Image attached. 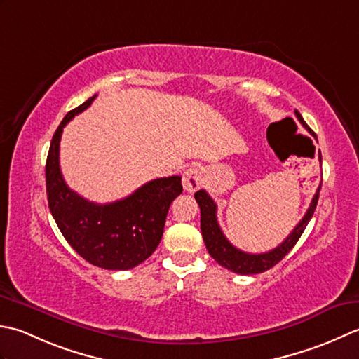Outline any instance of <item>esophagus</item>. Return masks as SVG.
Returning <instances> with one entry per match:
<instances>
[{
    "label": "esophagus",
    "instance_id": "obj_1",
    "mask_svg": "<svg viewBox=\"0 0 359 359\" xmlns=\"http://www.w3.org/2000/svg\"><path fill=\"white\" fill-rule=\"evenodd\" d=\"M204 181V172L201 167H189L187 170L182 173V187L187 192H195L203 186Z\"/></svg>",
    "mask_w": 359,
    "mask_h": 359
}]
</instances>
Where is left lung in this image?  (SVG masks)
Returning a JSON list of instances; mask_svg holds the SVG:
<instances>
[{
  "label": "left lung",
  "mask_w": 359,
  "mask_h": 359,
  "mask_svg": "<svg viewBox=\"0 0 359 359\" xmlns=\"http://www.w3.org/2000/svg\"><path fill=\"white\" fill-rule=\"evenodd\" d=\"M294 113L299 122H301L302 126L314 136L311 128L306 126V122L302 119L301 113H299L297 109ZM319 161H320V153H319ZM319 192H320V184L316 190V194H314L313 200L310 203V208L306 210V214L304 215L302 220L299 222V224L291 231L290 236L285 238L279 246L263 254H250V252H243L237 250V248L224 237L223 231L220 229V224L217 222V204L210 198L206 190L204 189L198 190V192H195V200L198 203L200 210H201V233H203L204 245H206L210 257H214L217 263H220L222 266L237 274H259V273L266 271L269 268H273L292 250V248H294L297 240L301 238L306 224H309V222L311 220L314 209H316Z\"/></svg>",
  "instance_id": "left-lung-1"
}]
</instances>
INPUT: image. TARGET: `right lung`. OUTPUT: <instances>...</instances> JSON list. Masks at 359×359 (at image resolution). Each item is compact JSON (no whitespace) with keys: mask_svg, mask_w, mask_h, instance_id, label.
Returning <instances> with one entry per match:
<instances>
[{"mask_svg":"<svg viewBox=\"0 0 359 359\" xmlns=\"http://www.w3.org/2000/svg\"><path fill=\"white\" fill-rule=\"evenodd\" d=\"M96 96L65 116L50 141L46 159L48 204L58 229L80 257L91 265L123 271L155 252L163 238L172 201L182 192L181 177L149 181L127 198L97 204L85 200L65 182L58 151L63 128L93 104Z\"/></svg>","mask_w":359,"mask_h":359,"instance_id":"add662e5","label":"right lung"}]
</instances>
